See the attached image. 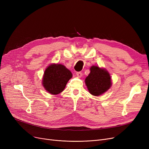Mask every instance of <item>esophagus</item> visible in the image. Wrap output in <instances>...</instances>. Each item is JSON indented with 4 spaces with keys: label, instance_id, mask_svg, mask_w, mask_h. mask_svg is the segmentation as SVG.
I'll use <instances>...</instances> for the list:
<instances>
[{
    "label": "esophagus",
    "instance_id": "1",
    "mask_svg": "<svg viewBox=\"0 0 149 149\" xmlns=\"http://www.w3.org/2000/svg\"><path fill=\"white\" fill-rule=\"evenodd\" d=\"M76 75H77V76L78 77H82V75H83V74H82V73L81 72H77V73H76Z\"/></svg>",
    "mask_w": 149,
    "mask_h": 149
}]
</instances>
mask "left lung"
Listing matches in <instances>:
<instances>
[{
    "instance_id": "1",
    "label": "left lung",
    "mask_w": 149,
    "mask_h": 149,
    "mask_svg": "<svg viewBox=\"0 0 149 149\" xmlns=\"http://www.w3.org/2000/svg\"><path fill=\"white\" fill-rule=\"evenodd\" d=\"M91 72L86 78L85 83L91 94L99 96L111 87V77L107 70L98 66H92Z\"/></svg>"
}]
</instances>
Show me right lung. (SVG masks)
I'll list each match as a JSON object with an SVG mask.
<instances>
[{"instance_id":"1","label":"right lung","mask_w":149,"mask_h":149,"mask_svg":"<svg viewBox=\"0 0 149 149\" xmlns=\"http://www.w3.org/2000/svg\"><path fill=\"white\" fill-rule=\"evenodd\" d=\"M72 77L71 72L64 65L53 63L45 69L42 84L48 92L57 95L64 90Z\"/></svg>"}]
</instances>
